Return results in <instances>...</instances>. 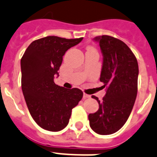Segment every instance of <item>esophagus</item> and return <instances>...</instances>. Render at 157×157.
<instances>
[{"label": "esophagus", "mask_w": 157, "mask_h": 157, "mask_svg": "<svg viewBox=\"0 0 157 157\" xmlns=\"http://www.w3.org/2000/svg\"><path fill=\"white\" fill-rule=\"evenodd\" d=\"M90 97H91V95H88V94L86 93H84V95H83V98H84V99H88V98Z\"/></svg>", "instance_id": "1"}]
</instances>
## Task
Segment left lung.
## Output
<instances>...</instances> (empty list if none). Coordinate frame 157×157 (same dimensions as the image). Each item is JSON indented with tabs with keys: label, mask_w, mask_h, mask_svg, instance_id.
Wrapping results in <instances>:
<instances>
[{
	"label": "left lung",
	"mask_w": 157,
	"mask_h": 157,
	"mask_svg": "<svg viewBox=\"0 0 157 157\" xmlns=\"http://www.w3.org/2000/svg\"><path fill=\"white\" fill-rule=\"evenodd\" d=\"M103 54V66L99 80L106 87L99 110L89 114L90 126L95 133L108 135L119 130L126 123L135 103L137 93L138 64L135 55L122 41L109 35L94 39Z\"/></svg>",
	"instance_id": "left-lung-1"
}]
</instances>
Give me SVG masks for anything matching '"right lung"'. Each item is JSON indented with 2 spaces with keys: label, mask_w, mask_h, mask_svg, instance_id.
<instances>
[{
  "label": "right lung",
  "mask_w": 157,
  "mask_h": 157,
  "mask_svg": "<svg viewBox=\"0 0 157 157\" xmlns=\"http://www.w3.org/2000/svg\"><path fill=\"white\" fill-rule=\"evenodd\" d=\"M83 38L47 36L33 41L21 58V87L31 117L43 129L57 132L69 123L72 109L83 97L79 88L54 83L65 52Z\"/></svg>",
  "instance_id": "1"
}]
</instances>
